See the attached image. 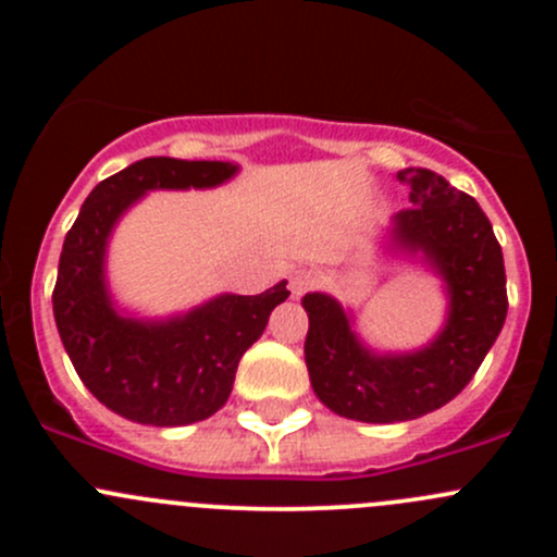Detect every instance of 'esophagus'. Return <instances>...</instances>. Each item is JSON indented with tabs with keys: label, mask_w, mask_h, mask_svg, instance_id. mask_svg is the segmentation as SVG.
Returning a JSON list of instances; mask_svg holds the SVG:
<instances>
[{
	"label": "esophagus",
	"mask_w": 557,
	"mask_h": 557,
	"mask_svg": "<svg viewBox=\"0 0 557 557\" xmlns=\"http://www.w3.org/2000/svg\"><path fill=\"white\" fill-rule=\"evenodd\" d=\"M318 285V274L310 272V269H296L290 274V294L294 296H305L307 290H312Z\"/></svg>",
	"instance_id": "esophagus-1"
}]
</instances>
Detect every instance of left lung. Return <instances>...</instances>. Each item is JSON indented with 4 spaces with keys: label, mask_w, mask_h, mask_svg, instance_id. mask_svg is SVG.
Masks as SVG:
<instances>
[{
    "label": "left lung",
    "mask_w": 557,
    "mask_h": 557,
    "mask_svg": "<svg viewBox=\"0 0 557 557\" xmlns=\"http://www.w3.org/2000/svg\"><path fill=\"white\" fill-rule=\"evenodd\" d=\"M396 177L409 185L412 207L391 218L385 250L425 263L442 280L447 318L440 334L418 350L380 352L334 296L301 299L314 396L361 423H404L445 407L474 377L507 320L502 245L480 205L431 170L409 166Z\"/></svg>",
    "instance_id": "left-lung-1"
}]
</instances>
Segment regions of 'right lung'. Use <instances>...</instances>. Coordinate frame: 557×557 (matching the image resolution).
Here are the masks:
<instances>
[{"label":"right lung","instance_id":"add662e5","mask_svg":"<svg viewBox=\"0 0 557 557\" xmlns=\"http://www.w3.org/2000/svg\"><path fill=\"white\" fill-rule=\"evenodd\" d=\"M239 172L232 161L143 159L102 180L64 239L53 318L83 385L121 418L188 425L215 414L232 393L239 358L290 296L285 280L258 296L221 294L170 318H137L107 285V245L117 221L150 190L215 188Z\"/></svg>","mask_w":557,"mask_h":557}]
</instances>
